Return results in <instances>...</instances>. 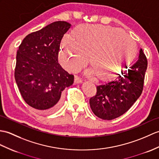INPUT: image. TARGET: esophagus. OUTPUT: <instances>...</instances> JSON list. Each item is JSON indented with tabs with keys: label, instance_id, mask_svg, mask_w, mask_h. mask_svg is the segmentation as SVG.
I'll list each match as a JSON object with an SVG mask.
<instances>
[{
	"label": "esophagus",
	"instance_id": "esophagus-1",
	"mask_svg": "<svg viewBox=\"0 0 159 159\" xmlns=\"http://www.w3.org/2000/svg\"><path fill=\"white\" fill-rule=\"evenodd\" d=\"M82 83V80L79 78L78 76H75V84H79Z\"/></svg>",
	"mask_w": 159,
	"mask_h": 159
}]
</instances>
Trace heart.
<instances>
[{
    "label": "heart",
    "instance_id": "b5f03b06",
    "mask_svg": "<svg viewBox=\"0 0 159 159\" xmlns=\"http://www.w3.org/2000/svg\"><path fill=\"white\" fill-rule=\"evenodd\" d=\"M61 41L60 61L64 69L76 72L89 62L102 81L116 79L129 67L138 53L135 42L118 28L79 24Z\"/></svg>",
    "mask_w": 159,
    "mask_h": 159
}]
</instances>
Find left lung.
<instances>
[{
    "label": "left lung",
    "instance_id": "left-lung-1",
    "mask_svg": "<svg viewBox=\"0 0 159 159\" xmlns=\"http://www.w3.org/2000/svg\"><path fill=\"white\" fill-rule=\"evenodd\" d=\"M148 61L142 49L138 61L119 79L97 86L89 99L91 110L103 120H112L126 112L141 95Z\"/></svg>",
    "mask_w": 159,
    "mask_h": 159
}]
</instances>
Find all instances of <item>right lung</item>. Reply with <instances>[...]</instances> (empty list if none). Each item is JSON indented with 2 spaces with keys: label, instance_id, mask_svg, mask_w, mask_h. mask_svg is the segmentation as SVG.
<instances>
[{
  "label": "right lung",
  "instance_id": "obj_1",
  "mask_svg": "<svg viewBox=\"0 0 159 159\" xmlns=\"http://www.w3.org/2000/svg\"><path fill=\"white\" fill-rule=\"evenodd\" d=\"M71 24L55 21L22 40L16 56L15 79L24 101L40 112H53L61 105V92L74 75L58 63L61 40Z\"/></svg>",
  "mask_w": 159,
  "mask_h": 159
}]
</instances>
